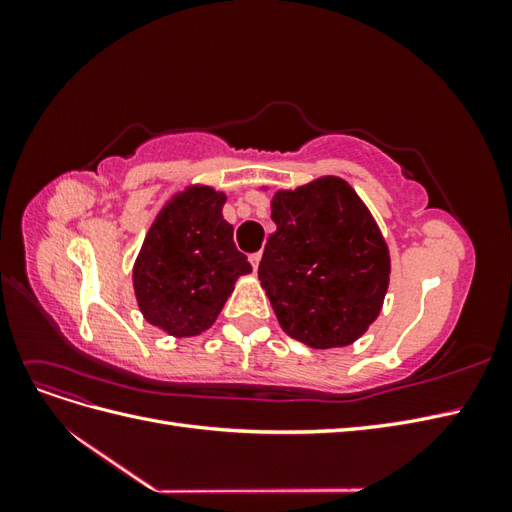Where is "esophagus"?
<instances>
[{
  "instance_id": "esophagus-1",
  "label": "esophagus",
  "mask_w": 512,
  "mask_h": 512,
  "mask_svg": "<svg viewBox=\"0 0 512 512\" xmlns=\"http://www.w3.org/2000/svg\"><path fill=\"white\" fill-rule=\"evenodd\" d=\"M260 258H262V254H260V252H254V254H250V262H252L254 271L258 269V262H260Z\"/></svg>"
}]
</instances>
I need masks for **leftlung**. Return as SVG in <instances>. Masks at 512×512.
Instances as JSON below:
<instances>
[{"mask_svg":"<svg viewBox=\"0 0 512 512\" xmlns=\"http://www.w3.org/2000/svg\"><path fill=\"white\" fill-rule=\"evenodd\" d=\"M258 280L282 329L312 348L359 339L389 288V250L376 222L342 179L324 177L271 203Z\"/></svg>","mask_w":512,"mask_h":512,"instance_id":"obj_1","label":"left lung"}]
</instances>
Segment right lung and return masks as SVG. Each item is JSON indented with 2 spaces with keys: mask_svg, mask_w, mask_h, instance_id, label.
<instances>
[{
  "mask_svg": "<svg viewBox=\"0 0 512 512\" xmlns=\"http://www.w3.org/2000/svg\"><path fill=\"white\" fill-rule=\"evenodd\" d=\"M226 196L190 188L151 224L134 265V292L143 316L170 335L207 331L239 275L252 271L222 218Z\"/></svg>",
  "mask_w": 512,
  "mask_h": 512,
  "instance_id": "obj_1",
  "label": "right lung"
}]
</instances>
